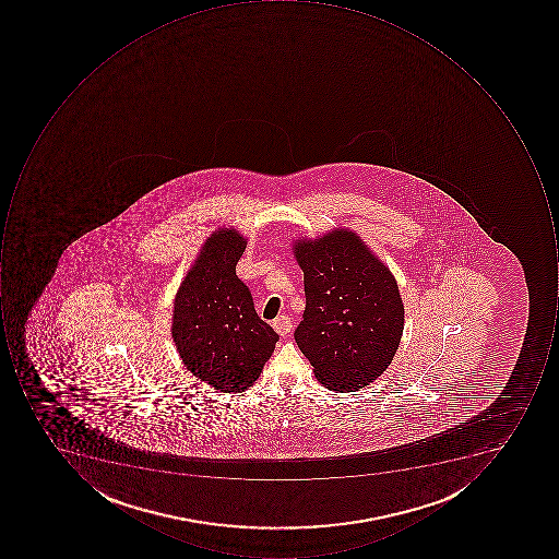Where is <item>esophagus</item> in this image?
<instances>
[{"label": "esophagus", "instance_id": "34e87169", "mask_svg": "<svg viewBox=\"0 0 559 559\" xmlns=\"http://www.w3.org/2000/svg\"><path fill=\"white\" fill-rule=\"evenodd\" d=\"M272 325H274L277 334H281V336H287L290 329H293V321H290V318H287V316H281V318H277L272 322Z\"/></svg>", "mask_w": 559, "mask_h": 559}]
</instances>
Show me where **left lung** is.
Segmentation results:
<instances>
[{
  "label": "left lung",
  "mask_w": 559,
  "mask_h": 559,
  "mask_svg": "<svg viewBox=\"0 0 559 559\" xmlns=\"http://www.w3.org/2000/svg\"><path fill=\"white\" fill-rule=\"evenodd\" d=\"M294 255L306 293L294 337L316 378L332 391L372 383L393 361L405 324L390 269L346 228L297 240Z\"/></svg>",
  "instance_id": "obj_1"
}]
</instances>
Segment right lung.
<instances>
[{
  "label": "right lung",
  "instance_id": "obj_1",
  "mask_svg": "<svg viewBox=\"0 0 559 559\" xmlns=\"http://www.w3.org/2000/svg\"><path fill=\"white\" fill-rule=\"evenodd\" d=\"M245 247L234 228L215 231L179 285L173 310V341L182 362L223 393L252 386L278 341L237 277Z\"/></svg>",
  "mask_w": 559,
  "mask_h": 559
}]
</instances>
